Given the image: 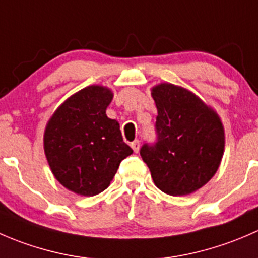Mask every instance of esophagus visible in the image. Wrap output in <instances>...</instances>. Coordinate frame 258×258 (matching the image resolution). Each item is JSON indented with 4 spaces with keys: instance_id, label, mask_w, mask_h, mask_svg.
I'll list each match as a JSON object with an SVG mask.
<instances>
[{
    "instance_id": "1",
    "label": "esophagus",
    "mask_w": 258,
    "mask_h": 258,
    "mask_svg": "<svg viewBox=\"0 0 258 258\" xmlns=\"http://www.w3.org/2000/svg\"><path fill=\"white\" fill-rule=\"evenodd\" d=\"M130 147L133 148V150H134L135 153L139 152V148H140V143H139V140H134V142H133L132 144H130Z\"/></svg>"
}]
</instances>
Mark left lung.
Returning a JSON list of instances; mask_svg holds the SVG:
<instances>
[{
    "label": "left lung",
    "mask_w": 258,
    "mask_h": 258,
    "mask_svg": "<svg viewBox=\"0 0 258 258\" xmlns=\"http://www.w3.org/2000/svg\"><path fill=\"white\" fill-rule=\"evenodd\" d=\"M158 109L155 140L144 143L140 155L155 185L170 196L200 189L215 175L224 149L218 115L200 98L172 84L152 90Z\"/></svg>",
    "instance_id": "obj_1"
}]
</instances>
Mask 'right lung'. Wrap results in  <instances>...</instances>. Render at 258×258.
<instances>
[{
  "instance_id": "add662e5",
  "label": "right lung",
  "mask_w": 258,
  "mask_h": 258,
  "mask_svg": "<svg viewBox=\"0 0 258 258\" xmlns=\"http://www.w3.org/2000/svg\"><path fill=\"white\" fill-rule=\"evenodd\" d=\"M109 89L88 86L69 98L48 121L43 147L56 179L71 192L95 196L105 190L133 149L119 123L106 116Z\"/></svg>"
}]
</instances>
